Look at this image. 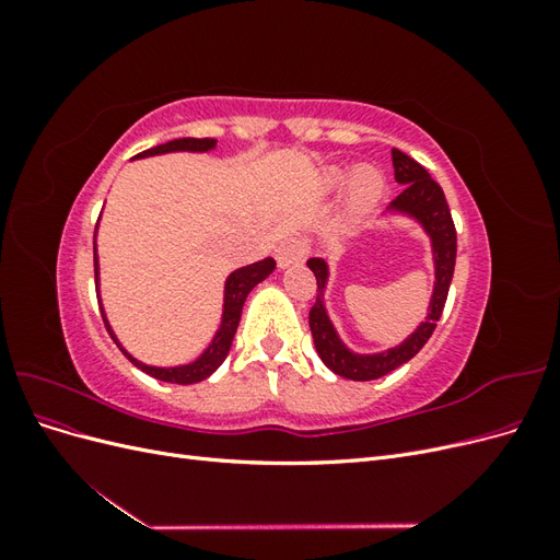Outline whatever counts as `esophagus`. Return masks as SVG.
I'll return each instance as SVG.
<instances>
[{
	"instance_id": "obj_1",
	"label": "esophagus",
	"mask_w": 560,
	"mask_h": 560,
	"mask_svg": "<svg viewBox=\"0 0 560 560\" xmlns=\"http://www.w3.org/2000/svg\"><path fill=\"white\" fill-rule=\"evenodd\" d=\"M306 243L299 241V238H292V241H284L278 249H276V259H278V266L280 268H290V266H296L301 264L303 259H306Z\"/></svg>"
}]
</instances>
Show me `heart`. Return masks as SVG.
I'll use <instances>...</instances> for the list:
<instances>
[{"label": "heart", "instance_id": "b5f03b06", "mask_svg": "<svg viewBox=\"0 0 560 560\" xmlns=\"http://www.w3.org/2000/svg\"><path fill=\"white\" fill-rule=\"evenodd\" d=\"M319 186L325 191L343 189V198L352 212H366L376 206L385 191V175L381 167L362 163L352 171L343 167H327L319 177Z\"/></svg>", "mask_w": 560, "mask_h": 560}]
</instances>
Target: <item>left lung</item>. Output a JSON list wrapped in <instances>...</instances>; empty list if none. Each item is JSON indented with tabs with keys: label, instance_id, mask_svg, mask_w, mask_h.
<instances>
[{
	"label": "left lung",
	"instance_id": "obj_1",
	"mask_svg": "<svg viewBox=\"0 0 560 560\" xmlns=\"http://www.w3.org/2000/svg\"><path fill=\"white\" fill-rule=\"evenodd\" d=\"M393 165H395V179L401 184V194L389 202L387 214H401L413 219L416 224L422 226L432 243V261H434V290L428 306V317L420 322L416 331H411L404 341L395 348H387L383 352H352L338 336L334 322L329 319L327 306H325V290L329 280V266L325 259L313 257L308 259V268L315 273L317 280V296L308 315V325L313 334V343L319 354V360L325 362L334 374L350 378V381H376L397 366L406 364L420 352V348L428 343L432 336L439 317H442L444 303L448 296V287L453 280L455 268V226L451 219V210L446 196L442 191L430 173L416 163L411 156H406L404 151L393 149Z\"/></svg>",
	"mask_w": 560,
	"mask_h": 560
}]
</instances>
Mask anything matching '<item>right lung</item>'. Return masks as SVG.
Returning a JSON list of instances; mask_svg holds the SVG:
<instances>
[{"instance_id": "1", "label": "right lung", "mask_w": 560, "mask_h": 560, "mask_svg": "<svg viewBox=\"0 0 560 560\" xmlns=\"http://www.w3.org/2000/svg\"><path fill=\"white\" fill-rule=\"evenodd\" d=\"M217 147V140L212 138H182V140H173V142H165V144H159V147H151L147 151H142V154H138L135 159H147V156H161V154H173V151H191V154H206V151H212ZM93 261H95V287H100V264H97V243L93 241ZM276 270V261L266 257L257 264H249V266H243L238 270H233V273L226 278V284H224V311H222V325H219L217 334L212 336L210 346L202 350L198 358L189 364H179V366H151V364H144L140 360H135L132 354L121 346V341H118L109 319L105 315V308H103V301H100V313H103V319H105V327L109 331V336L114 338V343L118 346V350H121L126 358L142 369L144 374L154 376L159 381H165V383H177V385H191V383H200L206 381L208 376H212L214 371L222 366V362L226 360V354L231 350V343H233V336H235V329H238V322H241V313H243V306H245V299L247 294L257 287L261 280H266L270 273Z\"/></svg>"}]
</instances>
